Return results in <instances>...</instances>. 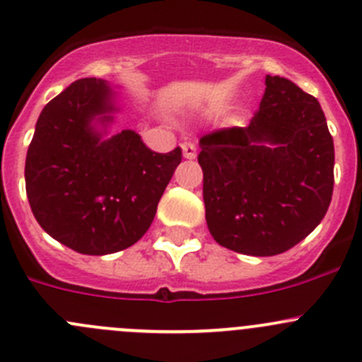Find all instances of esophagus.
Instances as JSON below:
<instances>
[{"mask_svg":"<svg viewBox=\"0 0 362 362\" xmlns=\"http://www.w3.org/2000/svg\"><path fill=\"white\" fill-rule=\"evenodd\" d=\"M181 149H183V156L187 158V160H194V158L197 156V147H195V144L185 142L181 144Z\"/></svg>","mask_w":362,"mask_h":362,"instance_id":"34e87169","label":"esophagus"}]
</instances>
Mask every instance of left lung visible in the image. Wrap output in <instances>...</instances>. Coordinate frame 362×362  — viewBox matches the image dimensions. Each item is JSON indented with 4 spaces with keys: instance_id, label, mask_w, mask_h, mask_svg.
<instances>
[{
    "instance_id": "left-lung-1",
    "label": "left lung",
    "mask_w": 362,
    "mask_h": 362,
    "mask_svg": "<svg viewBox=\"0 0 362 362\" xmlns=\"http://www.w3.org/2000/svg\"><path fill=\"white\" fill-rule=\"evenodd\" d=\"M264 85L249 126L199 140L209 233L249 256L302 242L325 216L334 188V142L320 103L281 76Z\"/></svg>"
}]
</instances>
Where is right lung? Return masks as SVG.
<instances>
[{
    "mask_svg": "<svg viewBox=\"0 0 362 362\" xmlns=\"http://www.w3.org/2000/svg\"><path fill=\"white\" fill-rule=\"evenodd\" d=\"M115 110L105 80L71 83L40 112L24 165L37 222L88 256L119 252L146 235L183 158L179 147L154 153L132 129L105 139Z\"/></svg>",
    "mask_w": 362,
    "mask_h": 362,
    "instance_id": "obj_1",
    "label": "right lung"
}]
</instances>
